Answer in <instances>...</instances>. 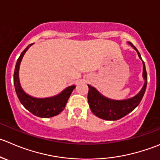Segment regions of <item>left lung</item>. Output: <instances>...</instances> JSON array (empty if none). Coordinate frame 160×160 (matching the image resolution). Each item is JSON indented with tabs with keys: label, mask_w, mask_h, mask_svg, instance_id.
<instances>
[{
	"label": "left lung",
	"mask_w": 160,
	"mask_h": 160,
	"mask_svg": "<svg viewBox=\"0 0 160 160\" xmlns=\"http://www.w3.org/2000/svg\"><path fill=\"white\" fill-rule=\"evenodd\" d=\"M128 43L137 51L139 58L142 61L138 50L136 49V47L132 42H128ZM142 64H143L142 75H143V78L145 79V83H144L141 91L136 96L130 98V99H123V100H114V99H109L99 93L94 87L88 85V105H89L92 112L96 117L101 118V119L107 120V121H117V120L124 118V116L133 111L138 106L144 94H145L147 86V73L145 63L143 61H142Z\"/></svg>",
	"instance_id": "1"
}]
</instances>
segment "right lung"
<instances>
[{"mask_svg": "<svg viewBox=\"0 0 160 160\" xmlns=\"http://www.w3.org/2000/svg\"><path fill=\"white\" fill-rule=\"evenodd\" d=\"M32 44H29L23 50L17 61L15 72H14V85H15V92L21 103L33 115L39 118H52L58 115L61 113L62 110H64L72 91L75 89V85L67 87L61 93L52 97L36 98L25 92L20 85L18 72H19L20 63L22 60L23 56Z\"/></svg>", "mask_w": 160, "mask_h": 160, "instance_id": "right-lung-1", "label": "right lung"}]
</instances>
